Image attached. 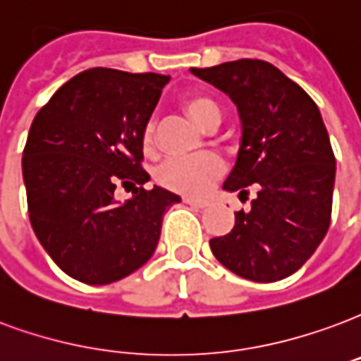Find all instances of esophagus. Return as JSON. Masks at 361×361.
I'll return each instance as SVG.
<instances>
[{"label": "esophagus", "mask_w": 361, "mask_h": 361, "mask_svg": "<svg viewBox=\"0 0 361 361\" xmlns=\"http://www.w3.org/2000/svg\"><path fill=\"white\" fill-rule=\"evenodd\" d=\"M183 202H185V204H191V207H197V208L208 207V201H204V199H191V197H185V199H183Z\"/></svg>", "instance_id": "esophagus-1"}]
</instances>
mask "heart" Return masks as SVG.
Here are the masks:
<instances>
[{
	"mask_svg": "<svg viewBox=\"0 0 361 361\" xmlns=\"http://www.w3.org/2000/svg\"><path fill=\"white\" fill-rule=\"evenodd\" d=\"M183 111L195 124L202 130H208L220 122V109L212 99L195 95L183 101ZM154 145V126L149 122L143 130V147L151 151ZM226 166L220 157L202 154L195 159H170L157 170V181L162 188L172 189L176 193L202 195L207 193Z\"/></svg>",
	"mask_w": 361,
	"mask_h": 361,
	"instance_id": "heart-1",
	"label": "heart"
}]
</instances>
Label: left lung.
Listing matches in <instances>:
<instances>
[{"instance_id": "8db88e82", "label": "left lung", "mask_w": 361, "mask_h": 361, "mask_svg": "<svg viewBox=\"0 0 361 361\" xmlns=\"http://www.w3.org/2000/svg\"><path fill=\"white\" fill-rule=\"evenodd\" d=\"M191 74L226 93L241 120L239 153L221 188L239 199L258 188L250 210L235 212L233 229L210 239L212 255L250 281L293 276L331 221L337 168L319 109L300 85L258 59Z\"/></svg>"}]
</instances>
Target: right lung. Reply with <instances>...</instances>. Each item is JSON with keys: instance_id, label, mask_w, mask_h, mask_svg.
Instances as JSON below:
<instances>
[{"instance_id": "1", "label": "right lung", "mask_w": 361, "mask_h": 361, "mask_svg": "<svg viewBox=\"0 0 361 361\" xmlns=\"http://www.w3.org/2000/svg\"><path fill=\"white\" fill-rule=\"evenodd\" d=\"M168 82L153 72L90 68L61 85L32 122L23 153L28 214L66 276L109 285L153 256L164 212L181 201L159 185L143 189V130ZM118 185L136 188L124 203L114 197Z\"/></svg>"}]
</instances>
